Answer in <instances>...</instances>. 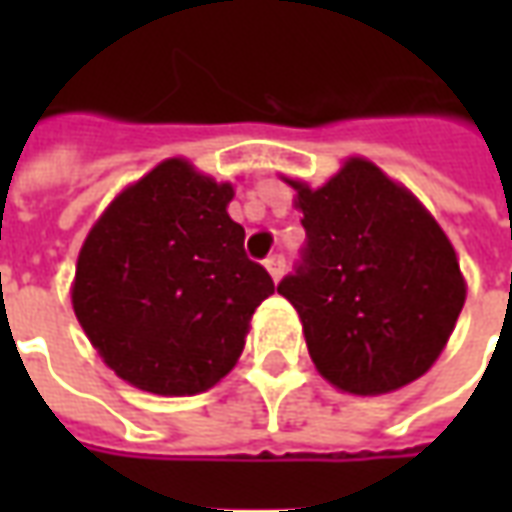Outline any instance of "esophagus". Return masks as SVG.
<instances>
[{"label":"esophagus","instance_id":"obj_1","mask_svg":"<svg viewBox=\"0 0 512 512\" xmlns=\"http://www.w3.org/2000/svg\"><path fill=\"white\" fill-rule=\"evenodd\" d=\"M266 268H268V274H271L274 279L282 277V274H285V255H279V252L268 255L266 257Z\"/></svg>","mask_w":512,"mask_h":512}]
</instances>
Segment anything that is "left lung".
I'll return each instance as SVG.
<instances>
[{"label": "left lung", "instance_id": "obj_1", "mask_svg": "<svg viewBox=\"0 0 512 512\" xmlns=\"http://www.w3.org/2000/svg\"><path fill=\"white\" fill-rule=\"evenodd\" d=\"M290 186L307 241L277 290L299 312L321 376L354 395H384L428 373L466 301L436 219L365 158L321 189Z\"/></svg>", "mask_w": 512, "mask_h": 512}]
</instances>
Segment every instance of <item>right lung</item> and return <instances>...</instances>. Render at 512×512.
Here are the masks:
<instances>
[{"instance_id": "1", "label": "right lung", "mask_w": 512, "mask_h": 512, "mask_svg": "<svg viewBox=\"0 0 512 512\" xmlns=\"http://www.w3.org/2000/svg\"><path fill=\"white\" fill-rule=\"evenodd\" d=\"M230 183L169 158L117 197L76 263L73 310L104 362L153 395H197L230 373L274 293L227 216Z\"/></svg>"}]
</instances>
